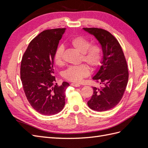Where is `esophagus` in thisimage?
Listing matches in <instances>:
<instances>
[{
  "instance_id": "1",
  "label": "esophagus",
  "mask_w": 148,
  "mask_h": 148,
  "mask_svg": "<svg viewBox=\"0 0 148 148\" xmlns=\"http://www.w3.org/2000/svg\"><path fill=\"white\" fill-rule=\"evenodd\" d=\"M71 84V86H74V87H79L80 86V85L79 84H78V83H72Z\"/></svg>"
}]
</instances>
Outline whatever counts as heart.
Segmentation results:
<instances>
[{
  "label": "heart",
  "mask_w": 148,
  "mask_h": 148,
  "mask_svg": "<svg viewBox=\"0 0 148 148\" xmlns=\"http://www.w3.org/2000/svg\"><path fill=\"white\" fill-rule=\"evenodd\" d=\"M70 43L75 49L82 53V60L86 62L92 68L96 69L101 65L103 60V51L97 44H91L89 40L83 36H77L71 39ZM64 46H58L53 55L56 65L64 64ZM90 74V69L86 64L70 66L63 73V77L68 81L79 83Z\"/></svg>",
  "instance_id": "obj_1"
}]
</instances>
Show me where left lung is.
I'll return each mask as SVG.
<instances>
[{
	"instance_id": "8db88e82",
	"label": "left lung",
	"mask_w": 148,
	"mask_h": 148,
	"mask_svg": "<svg viewBox=\"0 0 148 148\" xmlns=\"http://www.w3.org/2000/svg\"><path fill=\"white\" fill-rule=\"evenodd\" d=\"M99 42L103 51L101 68L92 78L103 84L93 87V95L88 106L93 110L106 111L117 106L123 96L128 80L126 59L118 40L109 31L97 28H84Z\"/></svg>"
}]
</instances>
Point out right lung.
<instances>
[{
  "instance_id": "add662e5",
  "label": "right lung",
  "mask_w": 148,
  "mask_h": 148,
  "mask_svg": "<svg viewBox=\"0 0 148 148\" xmlns=\"http://www.w3.org/2000/svg\"><path fill=\"white\" fill-rule=\"evenodd\" d=\"M65 28L46 29L31 41L22 57L20 78L26 98L42 115H54L63 109L65 92L70 84L56 83L53 55Z\"/></svg>"
}]
</instances>
